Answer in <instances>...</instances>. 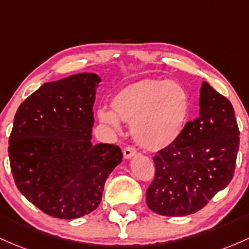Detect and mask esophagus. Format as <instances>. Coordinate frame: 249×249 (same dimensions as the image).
<instances>
[{
    "mask_svg": "<svg viewBox=\"0 0 249 249\" xmlns=\"http://www.w3.org/2000/svg\"><path fill=\"white\" fill-rule=\"evenodd\" d=\"M134 155H136V150L132 147H125L124 149V159H130Z\"/></svg>",
    "mask_w": 249,
    "mask_h": 249,
    "instance_id": "esophagus-1",
    "label": "esophagus"
}]
</instances>
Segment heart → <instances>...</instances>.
<instances>
[{"label":"heart","mask_w":249,"mask_h":249,"mask_svg":"<svg viewBox=\"0 0 249 249\" xmlns=\"http://www.w3.org/2000/svg\"><path fill=\"white\" fill-rule=\"evenodd\" d=\"M113 110H97L102 124L120 129V121L130 124L139 146L160 150L178 139L191 113V97L175 81L142 80L132 83L111 99Z\"/></svg>","instance_id":"heart-1"}]
</instances>
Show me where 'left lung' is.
<instances>
[{
    "mask_svg": "<svg viewBox=\"0 0 249 249\" xmlns=\"http://www.w3.org/2000/svg\"><path fill=\"white\" fill-rule=\"evenodd\" d=\"M199 107L197 119L153 158L155 178L146 202L159 215L196 213L233 178L240 143L233 106L203 81Z\"/></svg>",
    "mask_w": 249,
    "mask_h": 249,
    "instance_id": "left-lung-1",
    "label": "left lung"
}]
</instances>
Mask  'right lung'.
Here are the masks:
<instances>
[{"label":"right lung","mask_w":249,"mask_h":249,"mask_svg":"<svg viewBox=\"0 0 249 249\" xmlns=\"http://www.w3.org/2000/svg\"><path fill=\"white\" fill-rule=\"evenodd\" d=\"M101 77L80 72L42 85L19 106L9 138L10 168L22 195L43 213L77 219L99 207L117 146L93 144V106Z\"/></svg>","instance_id":"add662e5"}]
</instances>
